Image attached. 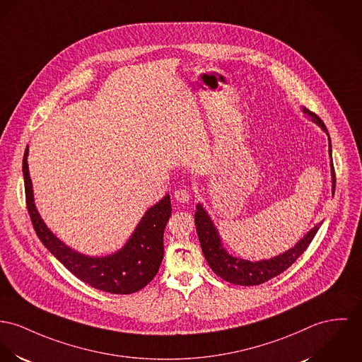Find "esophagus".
Here are the masks:
<instances>
[{"instance_id": "34e87169", "label": "esophagus", "mask_w": 362, "mask_h": 362, "mask_svg": "<svg viewBox=\"0 0 362 362\" xmlns=\"http://www.w3.org/2000/svg\"><path fill=\"white\" fill-rule=\"evenodd\" d=\"M173 197H175V199H176L177 202H182V204H186V202L190 201V193H189L186 189H179V190H176Z\"/></svg>"}]
</instances>
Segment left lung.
I'll use <instances>...</instances> for the list:
<instances>
[{"label":"left lung","mask_w":362,"mask_h":362,"mask_svg":"<svg viewBox=\"0 0 362 362\" xmlns=\"http://www.w3.org/2000/svg\"><path fill=\"white\" fill-rule=\"evenodd\" d=\"M302 112H305L307 117H310V119L314 124H317L328 135L329 157H331L332 195H334L336 177H334V161H332V146H331V138H329L328 129H327L325 124L322 122V119L317 114L310 112L306 107H303ZM195 209H197L194 215L195 228H197V234H198V240H199V244L202 248V253H204L209 267L212 269V272L216 276H219L224 281L235 284V285H244V286L263 284L273 277H277L282 272H285L307 250V247L310 245V243L313 241L314 235L317 234V231L321 226V223L314 226L299 243H296V245L293 248L285 250L270 259L250 262V260H245L241 257H235L224 250L219 231L215 227L208 212L204 209L202 204L198 202Z\"/></svg>","instance_id":"obj_1"}]
</instances>
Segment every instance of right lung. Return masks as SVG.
Instances as JSON below:
<instances>
[{"label":"right lung","mask_w":362,"mask_h":362,"mask_svg":"<svg viewBox=\"0 0 362 362\" xmlns=\"http://www.w3.org/2000/svg\"><path fill=\"white\" fill-rule=\"evenodd\" d=\"M28 156V146L23 156V177L33 227L44 247L70 273L92 288L117 295L138 292L156 277L164 257V230L172 214L169 194L146 211L121 250L107 256H88L60 241L40 216L34 204Z\"/></svg>","instance_id":"1"}]
</instances>
